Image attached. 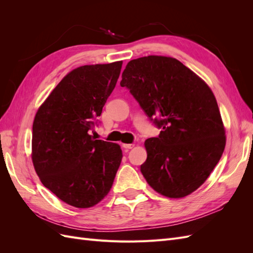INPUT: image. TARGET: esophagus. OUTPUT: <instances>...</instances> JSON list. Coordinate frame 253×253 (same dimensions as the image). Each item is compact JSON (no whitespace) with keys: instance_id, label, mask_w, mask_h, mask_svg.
Here are the masks:
<instances>
[{"instance_id":"1","label":"esophagus","mask_w":253,"mask_h":253,"mask_svg":"<svg viewBox=\"0 0 253 253\" xmlns=\"http://www.w3.org/2000/svg\"><path fill=\"white\" fill-rule=\"evenodd\" d=\"M122 147H124L125 149L129 150V149H133V148L135 147V144H134V143H129V144H127V143H124V144H122Z\"/></svg>"}]
</instances>
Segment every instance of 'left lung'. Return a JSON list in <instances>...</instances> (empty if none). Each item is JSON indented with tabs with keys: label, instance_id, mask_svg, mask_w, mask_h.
Wrapping results in <instances>:
<instances>
[{
	"label": "left lung",
	"instance_id": "left-lung-1",
	"mask_svg": "<svg viewBox=\"0 0 253 253\" xmlns=\"http://www.w3.org/2000/svg\"><path fill=\"white\" fill-rule=\"evenodd\" d=\"M120 85L163 129L144 142L148 157L140 171L145 180L167 197L194 192L215 168L226 145L210 87L180 61L164 56L129 61Z\"/></svg>",
	"mask_w": 253,
	"mask_h": 253
}]
</instances>
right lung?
<instances>
[{"label": "right lung", "instance_id": "1", "mask_svg": "<svg viewBox=\"0 0 253 253\" xmlns=\"http://www.w3.org/2000/svg\"><path fill=\"white\" fill-rule=\"evenodd\" d=\"M122 61L68 73L38 110L32 158L41 182L61 201L89 208L108 195L122 159L116 143L89 135L116 85Z\"/></svg>", "mask_w": 253, "mask_h": 253}]
</instances>
